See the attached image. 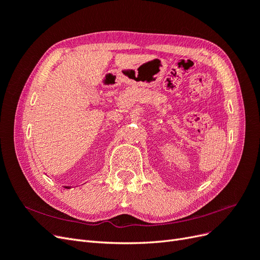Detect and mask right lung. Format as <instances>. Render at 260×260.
<instances>
[{
    "label": "right lung",
    "mask_w": 260,
    "mask_h": 260,
    "mask_svg": "<svg viewBox=\"0 0 260 260\" xmlns=\"http://www.w3.org/2000/svg\"><path fill=\"white\" fill-rule=\"evenodd\" d=\"M65 187H67V188H68V186H65Z\"/></svg>",
    "instance_id": "add662e5"
}]
</instances>
